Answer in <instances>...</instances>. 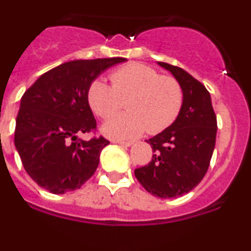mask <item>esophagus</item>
<instances>
[{
    "label": "esophagus",
    "instance_id": "esophagus-1",
    "mask_svg": "<svg viewBox=\"0 0 251 251\" xmlns=\"http://www.w3.org/2000/svg\"><path fill=\"white\" fill-rule=\"evenodd\" d=\"M115 143H118V145L120 146H124V147H130V146L133 145L132 141H115Z\"/></svg>",
    "mask_w": 251,
    "mask_h": 251
}]
</instances>
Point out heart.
<instances>
[{"instance_id": "heart-1", "label": "heart", "mask_w": 251, "mask_h": 251, "mask_svg": "<svg viewBox=\"0 0 251 251\" xmlns=\"http://www.w3.org/2000/svg\"><path fill=\"white\" fill-rule=\"evenodd\" d=\"M111 84L96 79L88 88V101L99 118L110 119L126 103L127 113L104 125L106 136L130 140L162 132L177 119L184 104V89L176 78L162 76L145 64H128L110 74Z\"/></svg>"}]
</instances>
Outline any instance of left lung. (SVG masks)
I'll return each instance as SVG.
<instances>
[{"label":"left lung","mask_w":251,"mask_h":251,"mask_svg":"<svg viewBox=\"0 0 251 251\" xmlns=\"http://www.w3.org/2000/svg\"><path fill=\"white\" fill-rule=\"evenodd\" d=\"M184 89V104L176 120L147 141L154 154L135 176L153 196L172 199L187 194L207 173L216 145L217 118L210 92L182 69L165 62Z\"/></svg>","instance_id":"8db88e82"}]
</instances>
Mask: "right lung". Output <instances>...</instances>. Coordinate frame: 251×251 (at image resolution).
Instances as JSON below:
<instances>
[{
  "label": "right lung",
  "instance_id": "obj_1",
  "mask_svg": "<svg viewBox=\"0 0 251 251\" xmlns=\"http://www.w3.org/2000/svg\"><path fill=\"white\" fill-rule=\"evenodd\" d=\"M124 57L75 60L41 75L25 91L16 119L14 145L29 176L52 194L79 189L96 173L103 136L83 141L77 135L96 132L88 103L92 82Z\"/></svg>",
  "mask_w": 251,
  "mask_h": 251
}]
</instances>
